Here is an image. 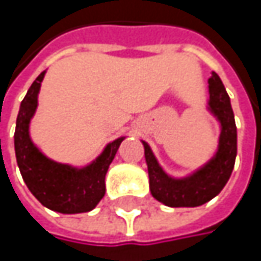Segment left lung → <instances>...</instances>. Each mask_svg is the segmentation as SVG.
Listing matches in <instances>:
<instances>
[{"mask_svg": "<svg viewBox=\"0 0 261 261\" xmlns=\"http://www.w3.org/2000/svg\"><path fill=\"white\" fill-rule=\"evenodd\" d=\"M207 110L219 122L221 133L213 157L192 174L177 178L169 175L155 159L151 146L142 140L149 175L151 195L168 207H198L213 199L227 184L237 155V128L230 96L216 72L208 79Z\"/></svg>", "mask_w": 261, "mask_h": 261, "instance_id": "8db88e82", "label": "left lung"}]
</instances>
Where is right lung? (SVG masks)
Returning <instances> with one entry per match:
<instances>
[{"instance_id": "obj_1", "label": "right lung", "mask_w": 261, "mask_h": 261, "mask_svg": "<svg viewBox=\"0 0 261 261\" xmlns=\"http://www.w3.org/2000/svg\"><path fill=\"white\" fill-rule=\"evenodd\" d=\"M45 72L33 81L19 107L15 130L16 162L28 190L42 205L65 215L90 212L106 193V174L125 137L107 143L93 162L81 168L46 157L30 137V122L37 109Z\"/></svg>"}]
</instances>
